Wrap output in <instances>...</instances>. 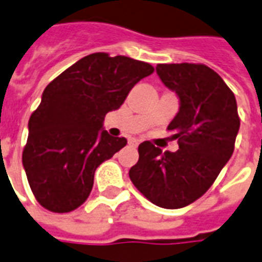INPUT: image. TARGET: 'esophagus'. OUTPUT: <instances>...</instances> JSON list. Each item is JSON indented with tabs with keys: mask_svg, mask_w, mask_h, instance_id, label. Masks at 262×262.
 Listing matches in <instances>:
<instances>
[{
	"mask_svg": "<svg viewBox=\"0 0 262 262\" xmlns=\"http://www.w3.org/2000/svg\"><path fill=\"white\" fill-rule=\"evenodd\" d=\"M128 143L131 146H138V145H139V141H138L137 138H129Z\"/></svg>",
	"mask_w": 262,
	"mask_h": 262,
	"instance_id": "obj_1",
	"label": "esophagus"
}]
</instances>
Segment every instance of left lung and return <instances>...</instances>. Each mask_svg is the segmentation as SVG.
I'll list each match as a JSON object with an SVG mask.
<instances>
[{"mask_svg": "<svg viewBox=\"0 0 262 262\" xmlns=\"http://www.w3.org/2000/svg\"><path fill=\"white\" fill-rule=\"evenodd\" d=\"M160 79L180 98L168 125L179 150L142 142L129 169L134 186L160 208L179 209L208 191L235 149L241 119L234 93L205 64H159Z\"/></svg>", "mask_w": 262, "mask_h": 262, "instance_id": "left-lung-1", "label": "left lung"}]
</instances>
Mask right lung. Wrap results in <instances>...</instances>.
<instances>
[{
    "label": "right lung",
    "mask_w": 262,
    "mask_h": 262,
    "mask_svg": "<svg viewBox=\"0 0 262 262\" xmlns=\"http://www.w3.org/2000/svg\"><path fill=\"white\" fill-rule=\"evenodd\" d=\"M153 71L149 62L99 52L46 86L23 149L28 184L45 209L68 213L89 198L97 167L127 145L125 138L101 129L103 117Z\"/></svg>",
    "instance_id": "obj_1"
}]
</instances>
